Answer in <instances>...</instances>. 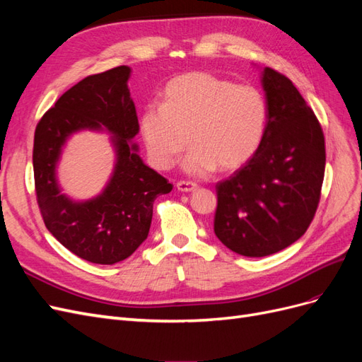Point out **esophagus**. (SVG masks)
<instances>
[{
  "mask_svg": "<svg viewBox=\"0 0 362 362\" xmlns=\"http://www.w3.org/2000/svg\"><path fill=\"white\" fill-rule=\"evenodd\" d=\"M177 189L180 192L189 193V192H194L196 189H198V184L193 182V181H178L177 182Z\"/></svg>",
  "mask_w": 362,
  "mask_h": 362,
  "instance_id": "34e87169",
  "label": "esophagus"
}]
</instances>
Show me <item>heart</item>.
<instances>
[{
    "instance_id": "1",
    "label": "heart",
    "mask_w": 362,
    "mask_h": 362,
    "mask_svg": "<svg viewBox=\"0 0 362 362\" xmlns=\"http://www.w3.org/2000/svg\"><path fill=\"white\" fill-rule=\"evenodd\" d=\"M269 107L250 84H235L206 72H190L168 83L161 105L140 115V134L149 161L168 170L189 144L184 168L204 175L234 170L252 158L266 134Z\"/></svg>"
}]
</instances>
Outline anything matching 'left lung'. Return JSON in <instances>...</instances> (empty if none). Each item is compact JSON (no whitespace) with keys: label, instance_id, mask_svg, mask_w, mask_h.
Masks as SVG:
<instances>
[{"label":"left lung","instance_id":"8db88e82","mask_svg":"<svg viewBox=\"0 0 362 362\" xmlns=\"http://www.w3.org/2000/svg\"><path fill=\"white\" fill-rule=\"evenodd\" d=\"M269 119L258 151L216 184L214 233L235 254L266 257L299 240L315 216L325 178V136L290 78L262 74Z\"/></svg>","mask_w":362,"mask_h":362}]
</instances>
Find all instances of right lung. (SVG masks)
<instances>
[{
    "instance_id": "obj_1",
    "label": "right lung",
    "mask_w": 362,
    "mask_h": 362,
    "mask_svg": "<svg viewBox=\"0 0 362 362\" xmlns=\"http://www.w3.org/2000/svg\"><path fill=\"white\" fill-rule=\"evenodd\" d=\"M129 72L128 66H117L86 76L59 98L35 131L33 170L43 223L72 254L93 264H116L133 254L148 237L156 198L172 190L166 178L145 166L129 141L139 133L127 86ZM103 124L115 134V173L98 199L72 203L55 182L61 146L75 130Z\"/></svg>"
}]
</instances>
